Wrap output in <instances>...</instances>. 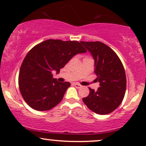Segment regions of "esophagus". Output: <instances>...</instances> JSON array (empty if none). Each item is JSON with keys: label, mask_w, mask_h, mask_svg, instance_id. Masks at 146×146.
Instances as JSON below:
<instances>
[{"label": "esophagus", "mask_w": 146, "mask_h": 146, "mask_svg": "<svg viewBox=\"0 0 146 146\" xmlns=\"http://www.w3.org/2000/svg\"><path fill=\"white\" fill-rule=\"evenodd\" d=\"M74 86H75V88H82V85H80V84H78V83H75L74 84Z\"/></svg>", "instance_id": "1"}]
</instances>
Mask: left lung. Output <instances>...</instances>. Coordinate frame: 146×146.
<instances>
[{"label": "left lung", "mask_w": 146, "mask_h": 146, "mask_svg": "<svg viewBox=\"0 0 146 146\" xmlns=\"http://www.w3.org/2000/svg\"><path fill=\"white\" fill-rule=\"evenodd\" d=\"M80 42L95 60V73L100 87L89 88V95L82 99L90 110L100 115L114 111L123 101L126 88V78L121 60L112 48L101 42Z\"/></svg>", "instance_id": "1"}]
</instances>
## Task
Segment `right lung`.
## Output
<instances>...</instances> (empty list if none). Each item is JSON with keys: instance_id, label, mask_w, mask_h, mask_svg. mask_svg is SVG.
<instances>
[{"instance_id": "obj_1", "label": "right lung", "mask_w": 146, "mask_h": 146, "mask_svg": "<svg viewBox=\"0 0 146 146\" xmlns=\"http://www.w3.org/2000/svg\"><path fill=\"white\" fill-rule=\"evenodd\" d=\"M85 52L79 42L61 40H46L31 48L22 63L18 77L20 91L25 102L39 111L58 105L71 84L58 82L52 73H59L73 56Z\"/></svg>"}]
</instances>
